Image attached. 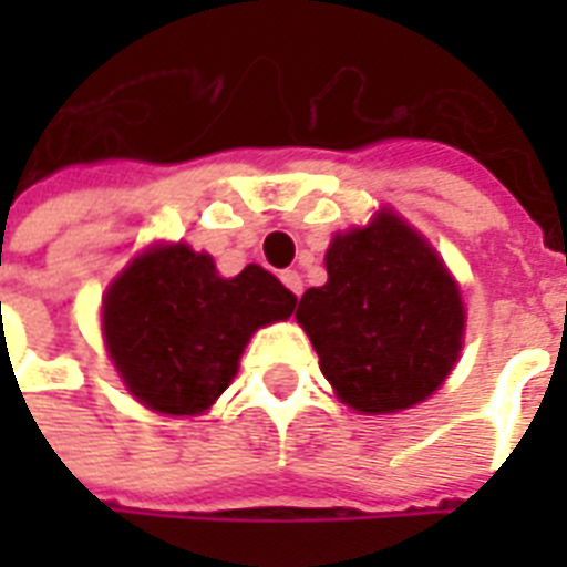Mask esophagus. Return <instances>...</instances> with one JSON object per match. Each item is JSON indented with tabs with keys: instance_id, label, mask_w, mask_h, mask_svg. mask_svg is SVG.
<instances>
[{
	"instance_id": "34e87169",
	"label": "esophagus",
	"mask_w": 567,
	"mask_h": 567,
	"mask_svg": "<svg viewBox=\"0 0 567 567\" xmlns=\"http://www.w3.org/2000/svg\"><path fill=\"white\" fill-rule=\"evenodd\" d=\"M279 279H282V285L293 293V297H300V293H302V276L297 274V270H282V276H279Z\"/></svg>"
}]
</instances>
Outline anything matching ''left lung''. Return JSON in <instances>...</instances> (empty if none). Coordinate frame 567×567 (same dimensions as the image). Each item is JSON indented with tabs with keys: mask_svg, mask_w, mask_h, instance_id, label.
<instances>
[{
	"mask_svg": "<svg viewBox=\"0 0 567 567\" xmlns=\"http://www.w3.org/2000/svg\"><path fill=\"white\" fill-rule=\"evenodd\" d=\"M327 274L302 293L297 323L338 400L394 414L439 391L462 353L465 302L430 240L382 208L332 238Z\"/></svg>",
	"mask_w": 567,
	"mask_h": 567,
	"instance_id": "8db88e82",
	"label": "left lung"
}]
</instances>
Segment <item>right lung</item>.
I'll return each instance as SVG.
<instances>
[{
  "label": "right lung",
  "mask_w": 567,
  "mask_h": 567,
  "mask_svg": "<svg viewBox=\"0 0 567 567\" xmlns=\"http://www.w3.org/2000/svg\"><path fill=\"white\" fill-rule=\"evenodd\" d=\"M297 297L265 267L223 279L208 252L158 244L111 282L102 336L137 403L162 414H203L238 373L244 347L291 318Z\"/></svg>",
  "instance_id": "right-lung-1"
}]
</instances>
